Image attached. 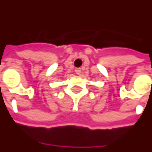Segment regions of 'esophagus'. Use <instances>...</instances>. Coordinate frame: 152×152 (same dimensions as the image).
<instances>
[{
    "instance_id": "esophagus-1",
    "label": "esophagus",
    "mask_w": 152,
    "mask_h": 152,
    "mask_svg": "<svg viewBox=\"0 0 152 152\" xmlns=\"http://www.w3.org/2000/svg\"><path fill=\"white\" fill-rule=\"evenodd\" d=\"M75 73H76L77 75H80V74H81V69L80 68L75 69Z\"/></svg>"
}]
</instances>
